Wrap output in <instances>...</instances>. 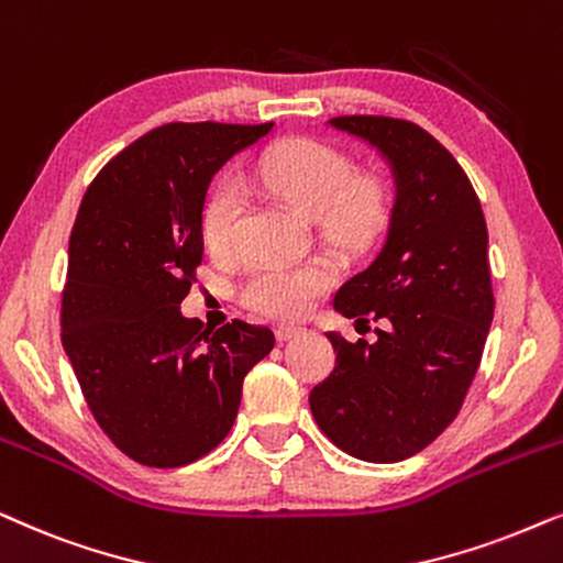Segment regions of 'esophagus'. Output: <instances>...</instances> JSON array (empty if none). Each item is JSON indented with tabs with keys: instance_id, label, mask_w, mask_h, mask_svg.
Instances as JSON below:
<instances>
[{
	"instance_id": "obj_1",
	"label": "esophagus",
	"mask_w": 563,
	"mask_h": 563,
	"mask_svg": "<svg viewBox=\"0 0 563 563\" xmlns=\"http://www.w3.org/2000/svg\"><path fill=\"white\" fill-rule=\"evenodd\" d=\"M302 331H305V328H299V325H279V328H276V339L291 341V339H297V335Z\"/></svg>"
}]
</instances>
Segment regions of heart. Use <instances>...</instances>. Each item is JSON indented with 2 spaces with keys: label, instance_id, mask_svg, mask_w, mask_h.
Segmentation results:
<instances>
[{
  "label": "heart",
  "instance_id": "b5f03b06",
  "mask_svg": "<svg viewBox=\"0 0 563 563\" xmlns=\"http://www.w3.org/2000/svg\"><path fill=\"white\" fill-rule=\"evenodd\" d=\"M255 178L302 214L316 217L328 243L344 251L367 245L388 222L390 194L377 170L356 167L344 150L323 139L295 136L276 142L261 155ZM245 196L235 180L211 188L201 211V238L211 253H228L235 243ZM335 284L325 258L261 261L240 289L245 308L272 318H299Z\"/></svg>",
  "mask_w": 563,
  "mask_h": 563
}]
</instances>
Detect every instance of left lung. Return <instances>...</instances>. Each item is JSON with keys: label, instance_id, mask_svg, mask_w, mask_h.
Masks as SVG:
<instances>
[{"label": "left lung", "instance_id": "8db88e82", "mask_svg": "<svg viewBox=\"0 0 563 563\" xmlns=\"http://www.w3.org/2000/svg\"><path fill=\"white\" fill-rule=\"evenodd\" d=\"M335 129L377 144L398 199L377 258L335 291L356 323L383 320L377 341L328 333L335 367L310 393L320 432L367 463H398L452 424L494 318L488 232L468 175L406 119L335 115Z\"/></svg>", "mask_w": 563, "mask_h": 563}]
</instances>
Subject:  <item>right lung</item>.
<instances>
[{
    "label": "right lung",
    "instance_id": "add662e5",
    "mask_svg": "<svg viewBox=\"0 0 563 563\" xmlns=\"http://www.w3.org/2000/svg\"><path fill=\"white\" fill-rule=\"evenodd\" d=\"M274 123L173 121L92 178L69 238L62 344L85 404L115 448L178 468L235 424L243 379L274 331L235 318L209 331L180 316L201 266L214 173Z\"/></svg>",
    "mask_w": 563,
    "mask_h": 563
}]
</instances>
